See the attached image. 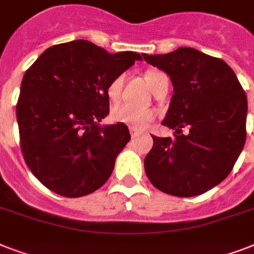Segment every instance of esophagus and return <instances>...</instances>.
Here are the masks:
<instances>
[{"mask_svg":"<svg viewBox=\"0 0 254 254\" xmlns=\"http://www.w3.org/2000/svg\"><path fill=\"white\" fill-rule=\"evenodd\" d=\"M129 130H130V134H131V137H133V138H134V137H137V135L139 134V133H141V131L138 130V129H135V127H129Z\"/></svg>","mask_w":254,"mask_h":254,"instance_id":"1","label":"esophagus"}]
</instances>
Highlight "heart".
Segmentation results:
<instances>
[{
  "label": "heart",
  "instance_id": "b5f03b06",
  "mask_svg": "<svg viewBox=\"0 0 254 254\" xmlns=\"http://www.w3.org/2000/svg\"><path fill=\"white\" fill-rule=\"evenodd\" d=\"M165 76L166 75L161 71H147L146 80L150 85L151 91L154 89L157 83ZM123 84L124 76H117L111 81V84L108 85L107 95L111 101L116 103L120 99ZM112 119L115 120L116 123L125 124L131 127H135V129H146L154 121L155 115L150 109H135V108H131L130 105H119L112 111Z\"/></svg>",
  "mask_w": 254,
  "mask_h": 254
}]
</instances>
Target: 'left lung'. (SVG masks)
I'll return each mask as SVG.
<instances>
[{"label":"left lung","mask_w":254,"mask_h":254,"mask_svg":"<svg viewBox=\"0 0 254 254\" xmlns=\"http://www.w3.org/2000/svg\"><path fill=\"white\" fill-rule=\"evenodd\" d=\"M142 57L173 83L174 95L162 125L177 133L174 138L153 135L154 143L145 157L147 178L170 195L204 193L228 177L245 145L244 89L224 61L196 49L179 47ZM186 126L189 133L182 135Z\"/></svg>","instance_id":"left-lung-1"}]
</instances>
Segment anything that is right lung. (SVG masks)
<instances>
[{"label":"right lung","mask_w":254,"mask_h":254,"mask_svg":"<svg viewBox=\"0 0 254 254\" xmlns=\"http://www.w3.org/2000/svg\"><path fill=\"white\" fill-rule=\"evenodd\" d=\"M135 61L138 53L111 54L79 39L49 47L26 71L17 104L21 149L47 189L84 196L111 177L130 134L125 124L100 125L109 115L107 89Z\"/></svg>","instance_id":"obj_1"}]
</instances>
